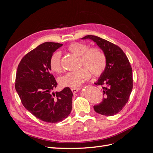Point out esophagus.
<instances>
[{"mask_svg": "<svg viewBox=\"0 0 153 153\" xmlns=\"http://www.w3.org/2000/svg\"><path fill=\"white\" fill-rule=\"evenodd\" d=\"M71 91L73 92V93H76V92H77L78 91L80 90V88H78V87H75V88H71Z\"/></svg>", "mask_w": 153, "mask_h": 153, "instance_id": "1", "label": "esophagus"}]
</instances>
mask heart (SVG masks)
Returning <instances> with one entry per match:
<instances>
[{
    "instance_id": "obj_1",
    "label": "heart",
    "mask_w": 153,
    "mask_h": 153,
    "mask_svg": "<svg viewBox=\"0 0 153 153\" xmlns=\"http://www.w3.org/2000/svg\"><path fill=\"white\" fill-rule=\"evenodd\" d=\"M89 47L84 43H72L67 47L69 52L79 57L82 68L78 70L70 71L59 78L60 85L64 87H77L91 76V72L94 76H100L106 68V59L102 50L97 47ZM49 66L54 73H60L62 70L61 64V53L54 52L50 59Z\"/></svg>"
}]
</instances>
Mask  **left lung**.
<instances>
[{"instance_id": "left-lung-1", "label": "left lung", "mask_w": 153, "mask_h": 153, "mask_svg": "<svg viewBox=\"0 0 153 153\" xmlns=\"http://www.w3.org/2000/svg\"><path fill=\"white\" fill-rule=\"evenodd\" d=\"M82 39H90L103 50L106 66L95 84L103 88V101L94 106L95 112L112 116L119 112L127 103L133 89L132 68L123 50L100 37L87 35Z\"/></svg>"}]
</instances>
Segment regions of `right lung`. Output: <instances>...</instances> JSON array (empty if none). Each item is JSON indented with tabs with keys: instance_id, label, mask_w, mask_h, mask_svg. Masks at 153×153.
<instances>
[{
	"instance_id": "add662e5",
	"label": "right lung",
	"mask_w": 153,
	"mask_h": 153,
	"mask_svg": "<svg viewBox=\"0 0 153 153\" xmlns=\"http://www.w3.org/2000/svg\"><path fill=\"white\" fill-rule=\"evenodd\" d=\"M62 44L46 42L27 53L18 66L15 89L24 107L48 123L66 119L72 109L73 92L69 87L52 92L57 85L51 73L50 59Z\"/></svg>"
}]
</instances>
